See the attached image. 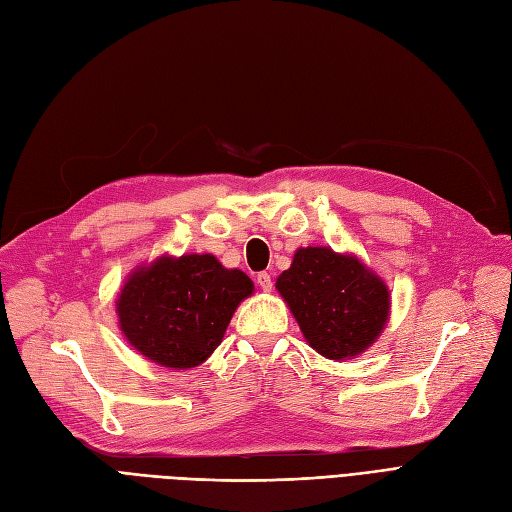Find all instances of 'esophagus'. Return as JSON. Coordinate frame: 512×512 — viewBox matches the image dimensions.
<instances>
[{"label": "esophagus", "instance_id": "34e87169", "mask_svg": "<svg viewBox=\"0 0 512 512\" xmlns=\"http://www.w3.org/2000/svg\"><path fill=\"white\" fill-rule=\"evenodd\" d=\"M257 285L263 289V291H270L272 289V276L268 272H259L257 274Z\"/></svg>", "mask_w": 512, "mask_h": 512}]
</instances>
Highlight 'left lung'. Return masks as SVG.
<instances>
[{"mask_svg":"<svg viewBox=\"0 0 512 512\" xmlns=\"http://www.w3.org/2000/svg\"><path fill=\"white\" fill-rule=\"evenodd\" d=\"M308 344L327 359L359 355L389 317L385 283L355 257L308 246L276 280Z\"/></svg>","mask_w":512,"mask_h":512,"instance_id":"8db88e82","label":"left lung"}]
</instances>
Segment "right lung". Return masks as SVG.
<instances>
[{
  "mask_svg": "<svg viewBox=\"0 0 512 512\" xmlns=\"http://www.w3.org/2000/svg\"><path fill=\"white\" fill-rule=\"evenodd\" d=\"M253 280L212 255L161 257L131 276L117 304L125 338L166 368H193L217 349Z\"/></svg>",
  "mask_w": 512,
  "mask_h": 512,
  "instance_id": "obj_1",
  "label": "right lung"
}]
</instances>
